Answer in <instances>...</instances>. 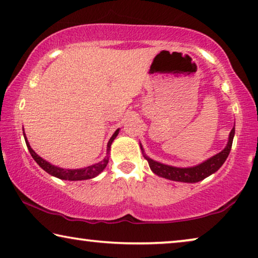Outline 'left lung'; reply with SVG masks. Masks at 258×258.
<instances>
[{
    "instance_id": "8db88e82",
    "label": "left lung",
    "mask_w": 258,
    "mask_h": 258,
    "mask_svg": "<svg viewBox=\"0 0 258 258\" xmlns=\"http://www.w3.org/2000/svg\"><path fill=\"white\" fill-rule=\"evenodd\" d=\"M235 134V128L232 129L231 134H229V140L227 143V146L219 152L216 156L210 158L209 160L202 162L201 165L195 166V167L190 168H179V167H172V166L160 164L152 159H150L146 156L144 158L149 162L150 168L152 169V172L157 175L165 177V179L173 180V181H180V182H189V183H194V182H198L204 180L205 177L211 175L218 169L221 167V165L224 164L225 160L227 159L229 151L232 149L233 144V137Z\"/></svg>"
}]
</instances>
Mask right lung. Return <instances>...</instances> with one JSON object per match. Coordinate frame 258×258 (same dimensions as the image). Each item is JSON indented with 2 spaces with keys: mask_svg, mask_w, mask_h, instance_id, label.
<instances>
[{
  "mask_svg": "<svg viewBox=\"0 0 258 258\" xmlns=\"http://www.w3.org/2000/svg\"><path fill=\"white\" fill-rule=\"evenodd\" d=\"M117 134H118V130H116V132L114 133L113 136L110 137L108 144H107V151H108V152H109V149H110V144H112L114 140H115ZM25 142H26V146H27V149H29L31 156H32V158L35 161H37V164L40 166V167L43 170H46L47 173L50 174V175L56 176V177H58V179H62V180L78 181V180L92 179V177L97 176L99 173H101L102 170H104V168L107 166V164H108V157H107L101 162H99V164L89 166V167H85V168H82V169H63V168H60V167H56V166L50 165L49 162L43 160L41 157H39L38 154L35 153L32 149H31L29 142H27V141H25Z\"/></svg>",
  "mask_w": 258,
  "mask_h": 258,
  "instance_id": "1",
  "label": "right lung"
}]
</instances>
